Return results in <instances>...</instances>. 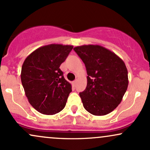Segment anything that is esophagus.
<instances>
[{
    "instance_id": "1",
    "label": "esophagus",
    "mask_w": 150,
    "mask_h": 150,
    "mask_svg": "<svg viewBox=\"0 0 150 150\" xmlns=\"http://www.w3.org/2000/svg\"><path fill=\"white\" fill-rule=\"evenodd\" d=\"M76 83H77V80H74L73 82V85L74 86V87H75V85H76Z\"/></svg>"
}]
</instances>
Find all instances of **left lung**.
Wrapping results in <instances>:
<instances>
[{"instance_id": "1", "label": "left lung", "mask_w": 150, "mask_h": 150, "mask_svg": "<svg viewBox=\"0 0 150 150\" xmlns=\"http://www.w3.org/2000/svg\"><path fill=\"white\" fill-rule=\"evenodd\" d=\"M74 51L85 63L87 87L80 93L84 108L94 116L111 113L121 102L128 85L124 62L99 45L76 46Z\"/></svg>"}]
</instances>
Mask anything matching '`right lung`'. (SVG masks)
<instances>
[{
  "instance_id": "1",
  "label": "right lung",
  "mask_w": 150,
  "mask_h": 150,
  "mask_svg": "<svg viewBox=\"0 0 150 150\" xmlns=\"http://www.w3.org/2000/svg\"><path fill=\"white\" fill-rule=\"evenodd\" d=\"M73 48L55 44L44 46L24 61L22 86L30 104L39 113L53 115L64 108L72 87L59 68Z\"/></svg>"
}]
</instances>
